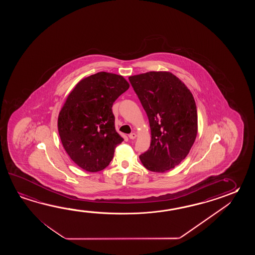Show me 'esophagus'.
<instances>
[{
  "instance_id": "1",
  "label": "esophagus",
  "mask_w": 255,
  "mask_h": 255,
  "mask_svg": "<svg viewBox=\"0 0 255 255\" xmlns=\"http://www.w3.org/2000/svg\"><path fill=\"white\" fill-rule=\"evenodd\" d=\"M135 136H136L135 133H131V134L128 135V137H129L130 139H135Z\"/></svg>"
}]
</instances>
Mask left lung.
I'll return each mask as SVG.
<instances>
[{"instance_id":"8db88e82","label":"left lung","mask_w":255,"mask_h":255,"mask_svg":"<svg viewBox=\"0 0 255 255\" xmlns=\"http://www.w3.org/2000/svg\"><path fill=\"white\" fill-rule=\"evenodd\" d=\"M151 130V143L139 156L153 172H165L189 154L198 131L195 100L188 87L168 72L129 76Z\"/></svg>"}]
</instances>
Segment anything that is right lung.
Listing matches in <instances>:
<instances>
[{"instance_id":"add662e5","label":"right lung","mask_w":255,"mask_h":255,"mask_svg":"<svg viewBox=\"0 0 255 255\" xmlns=\"http://www.w3.org/2000/svg\"><path fill=\"white\" fill-rule=\"evenodd\" d=\"M129 88L123 76L99 72L79 82L58 116V132L71 159L98 172L107 168L124 138L116 131L113 103Z\"/></svg>"}]
</instances>
